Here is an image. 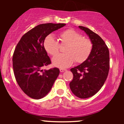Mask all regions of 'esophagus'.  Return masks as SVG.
I'll return each instance as SVG.
<instances>
[{
  "instance_id": "34e87169",
  "label": "esophagus",
  "mask_w": 124,
  "mask_h": 124,
  "mask_svg": "<svg viewBox=\"0 0 124 124\" xmlns=\"http://www.w3.org/2000/svg\"><path fill=\"white\" fill-rule=\"evenodd\" d=\"M59 70H60V72H65V71H66V69H62V68H61V69H59Z\"/></svg>"
}]
</instances>
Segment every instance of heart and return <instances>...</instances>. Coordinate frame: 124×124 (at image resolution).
<instances>
[{
  "instance_id": "heart-1",
  "label": "heart",
  "mask_w": 124,
  "mask_h": 124,
  "mask_svg": "<svg viewBox=\"0 0 124 124\" xmlns=\"http://www.w3.org/2000/svg\"><path fill=\"white\" fill-rule=\"evenodd\" d=\"M59 44L53 37L48 35L43 42L44 49L51 56L57 54L60 45L66 46L65 54L52 58V65L57 68H68L75 61L77 63H83L92 53L93 43L90 39L83 37L74 30L68 29L59 34Z\"/></svg>"
}]
</instances>
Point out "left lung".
<instances>
[{"mask_svg": "<svg viewBox=\"0 0 124 124\" xmlns=\"http://www.w3.org/2000/svg\"><path fill=\"white\" fill-rule=\"evenodd\" d=\"M79 28L89 36L93 49L87 59L70 69L73 78L69 86L76 97L86 99L97 93L106 82L109 69V50L99 35L87 27Z\"/></svg>", "mask_w": 124, "mask_h": 124, "instance_id": "1", "label": "left lung"}]
</instances>
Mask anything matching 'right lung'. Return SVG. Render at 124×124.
<instances>
[{"label": "right lung", "instance_id": "add662e5", "mask_svg": "<svg viewBox=\"0 0 124 124\" xmlns=\"http://www.w3.org/2000/svg\"><path fill=\"white\" fill-rule=\"evenodd\" d=\"M65 25L46 23L37 25L23 35L15 48L13 56L15 78L24 93L32 99L38 100L46 96L59 75L57 68L42 69L51 63L43 42L49 34Z\"/></svg>", "mask_w": 124, "mask_h": 124}]
</instances>
